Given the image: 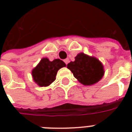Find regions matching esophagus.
Wrapping results in <instances>:
<instances>
[{
    "mask_svg": "<svg viewBox=\"0 0 132 132\" xmlns=\"http://www.w3.org/2000/svg\"><path fill=\"white\" fill-rule=\"evenodd\" d=\"M64 62H65V64H68V63L69 62V60H68V58H67V59H65V60H64Z\"/></svg>",
    "mask_w": 132,
    "mask_h": 132,
    "instance_id": "1",
    "label": "esophagus"
}]
</instances>
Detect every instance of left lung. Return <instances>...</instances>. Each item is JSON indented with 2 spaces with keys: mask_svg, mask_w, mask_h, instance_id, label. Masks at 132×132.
Returning a JSON list of instances; mask_svg holds the SVG:
<instances>
[{
  "mask_svg": "<svg viewBox=\"0 0 132 132\" xmlns=\"http://www.w3.org/2000/svg\"><path fill=\"white\" fill-rule=\"evenodd\" d=\"M74 62H70L67 68L82 84L90 86L96 84L104 75L101 62L94 57L80 53L75 57Z\"/></svg>",
  "mask_w": 132,
  "mask_h": 132,
  "instance_id": "obj_1",
  "label": "left lung"
}]
</instances>
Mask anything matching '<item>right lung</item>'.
Wrapping results in <instances>:
<instances>
[{"instance_id":"obj_1","label":"right lung","mask_w":132,"mask_h":132,"mask_svg":"<svg viewBox=\"0 0 132 132\" xmlns=\"http://www.w3.org/2000/svg\"><path fill=\"white\" fill-rule=\"evenodd\" d=\"M65 66L66 64L60 59L51 62L48 58H43L32 70L34 81L39 86H48L55 80L58 70Z\"/></svg>"}]
</instances>
